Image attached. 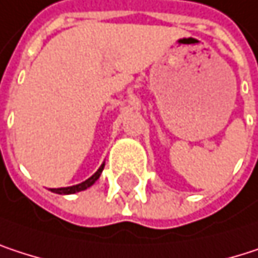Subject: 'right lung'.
Instances as JSON below:
<instances>
[{
	"instance_id": "1",
	"label": "right lung",
	"mask_w": 258,
	"mask_h": 258,
	"mask_svg": "<svg viewBox=\"0 0 258 258\" xmlns=\"http://www.w3.org/2000/svg\"><path fill=\"white\" fill-rule=\"evenodd\" d=\"M103 167H105V164H102L100 165V168L90 177V179H87L85 182H82V183H79V185H73V186H67V188H54V189H51L52 192L55 194H75V192H79V191H84V189H87V188H90L99 177H100V174H102V170H103Z\"/></svg>"
}]
</instances>
